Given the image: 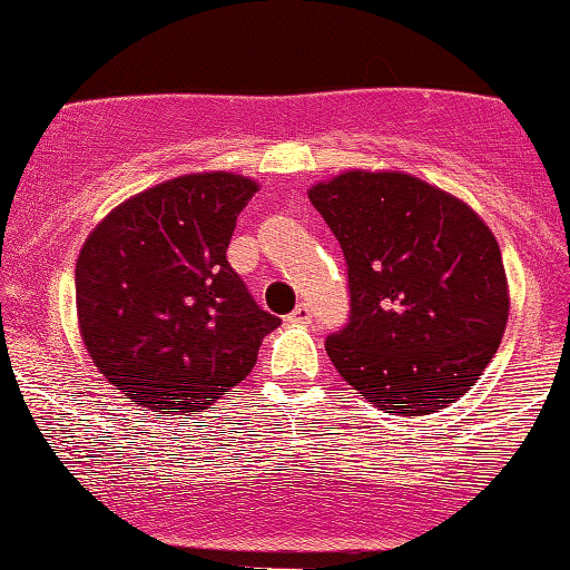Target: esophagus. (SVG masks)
Returning a JSON list of instances; mask_svg holds the SVG:
<instances>
[{"instance_id": "34e87169", "label": "esophagus", "mask_w": 570, "mask_h": 570, "mask_svg": "<svg viewBox=\"0 0 570 570\" xmlns=\"http://www.w3.org/2000/svg\"><path fill=\"white\" fill-rule=\"evenodd\" d=\"M287 322H291V325H308V322H312V308L306 304H298L293 308V314H287Z\"/></svg>"}]
</instances>
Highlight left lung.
Here are the masks:
<instances>
[{"label":"left lung","mask_w":570,"mask_h":570,"mask_svg":"<svg viewBox=\"0 0 570 570\" xmlns=\"http://www.w3.org/2000/svg\"><path fill=\"white\" fill-rule=\"evenodd\" d=\"M348 266V322L330 362L381 410L456 402L500 348L508 277L491 229L444 189L399 171H346L308 189Z\"/></svg>","instance_id":"left-lung-1"}]
</instances>
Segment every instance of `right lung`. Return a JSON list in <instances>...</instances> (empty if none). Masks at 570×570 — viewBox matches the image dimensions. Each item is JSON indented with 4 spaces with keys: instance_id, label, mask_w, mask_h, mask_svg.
Returning <instances> with one entry per match:
<instances>
[{
    "instance_id": "right-lung-1",
    "label": "right lung",
    "mask_w": 570,
    "mask_h": 570,
    "mask_svg": "<svg viewBox=\"0 0 570 570\" xmlns=\"http://www.w3.org/2000/svg\"><path fill=\"white\" fill-rule=\"evenodd\" d=\"M258 185L185 174L110 210L76 262V312L97 370L147 410H208L253 370L279 317L253 301L227 248Z\"/></svg>"
}]
</instances>
